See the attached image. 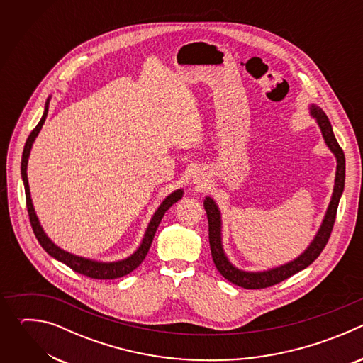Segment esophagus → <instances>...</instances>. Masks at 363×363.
Listing matches in <instances>:
<instances>
[{"instance_id":"obj_1","label":"esophagus","mask_w":363,"mask_h":363,"mask_svg":"<svg viewBox=\"0 0 363 363\" xmlns=\"http://www.w3.org/2000/svg\"><path fill=\"white\" fill-rule=\"evenodd\" d=\"M202 177L198 174V175H194V178H192V181H194V184H196V185H199V184H202Z\"/></svg>"}]
</instances>
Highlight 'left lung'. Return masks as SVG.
Returning a JSON list of instances; mask_svg holds the SVG:
<instances>
[{"instance_id": "left-lung-1", "label": "left lung", "mask_w": 363, "mask_h": 363, "mask_svg": "<svg viewBox=\"0 0 363 363\" xmlns=\"http://www.w3.org/2000/svg\"><path fill=\"white\" fill-rule=\"evenodd\" d=\"M310 115H312L323 135L325 143L332 150L336 158V177H335V186L332 192V198L329 202V206L326 210L325 218L322 221L320 228L318 230L315 238L308 247L297 257L294 260L281 264L279 267L264 270V272H244L238 267H235L225 255V251L223 248V221H221V211L218 208L217 202L211 196H205L203 199V208L206 211V217H208V231H210V247H211V255L217 270L221 273L223 277H225L228 281L244 287V289H266L270 286H274L290 276L298 273L300 270L306 269L307 266L312 264L325 245L329 241L335 220H336V211L337 205L345 188V153L342 147L339 146L332 125L326 116V113L316 105H310Z\"/></svg>"}]
</instances>
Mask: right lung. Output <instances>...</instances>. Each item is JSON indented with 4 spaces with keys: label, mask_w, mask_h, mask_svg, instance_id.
I'll return each mask as SVG.
<instances>
[{
    "label": "right lung",
    "mask_w": 363,
    "mask_h": 363,
    "mask_svg": "<svg viewBox=\"0 0 363 363\" xmlns=\"http://www.w3.org/2000/svg\"><path fill=\"white\" fill-rule=\"evenodd\" d=\"M50 99L51 96H48V99L45 100V106H44V113L38 122V125L33 129V132L30 133L24 150H23V158H21V177H23V182H24V189H26V199H27V210H28V217H30V223L33 227V231L38 240V242L41 244V247L56 260L65 263L66 266H69L72 270H74L76 273H80L83 276H87L90 279H97V280H112V279H119L123 277L129 273H132L143 260L145 257L150 248L152 240L155 237V233H157V228L161 224L162 217L165 216V213L171 208V206L178 202L182 195L184 191L182 189H177L172 194H169L158 206V210L155 211V214L152 216L146 231L143 234L142 242L140 245L136 248V251L133 254H130L129 257L123 258V260H118V262H96V260H90V258H84L80 255H74L69 251H65L63 248H60L59 245H56L53 241H51L47 234L44 233L43 227L40 225V221L37 218V214L34 211L33 206V201H31V194H30V185H28V178H27V164H28V157L30 152L33 147V143L37 138V135L40 133L47 113H48V105H50Z\"/></svg>",
    "instance_id": "1"
}]
</instances>
